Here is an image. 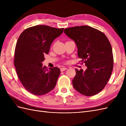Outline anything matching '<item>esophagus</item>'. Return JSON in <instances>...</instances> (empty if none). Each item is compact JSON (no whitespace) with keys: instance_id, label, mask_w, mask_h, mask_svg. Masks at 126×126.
Listing matches in <instances>:
<instances>
[{"instance_id":"obj_1","label":"esophagus","mask_w":126,"mask_h":126,"mask_svg":"<svg viewBox=\"0 0 126 126\" xmlns=\"http://www.w3.org/2000/svg\"><path fill=\"white\" fill-rule=\"evenodd\" d=\"M67 68H66V67L61 68H60V71H64V70H67Z\"/></svg>"}]
</instances>
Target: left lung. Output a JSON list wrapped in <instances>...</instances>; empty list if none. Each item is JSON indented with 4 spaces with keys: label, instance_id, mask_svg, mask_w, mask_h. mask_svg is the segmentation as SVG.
Masks as SVG:
<instances>
[{
    "label": "left lung",
    "instance_id": "1",
    "mask_svg": "<svg viewBox=\"0 0 126 126\" xmlns=\"http://www.w3.org/2000/svg\"><path fill=\"white\" fill-rule=\"evenodd\" d=\"M64 32L74 40L78 56L87 67L85 71L76 69L72 80L74 88L86 96L98 94L107 83L113 69L112 47L107 37L88 26L66 28Z\"/></svg>",
    "mask_w": 126,
    "mask_h": 126
}]
</instances>
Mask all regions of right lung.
I'll list each match as a JSON object with an SVG mask.
<instances>
[{"mask_svg": "<svg viewBox=\"0 0 126 126\" xmlns=\"http://www.w3.org/2000/svg\"><path fill=\"white\" fill-rule=\"evenodd\" d=\"M63 29L35 26L25 29L19 37L15 47L14 65L20 81L29 93L41 96L55 88L60 70L56 67L48 69L42 62L53 41L61 35Z\"/></svg>", "mask_w": 126, "mask_h": 126, "instance_id": "add662e5", "label": "right lung"}]
</instances>
